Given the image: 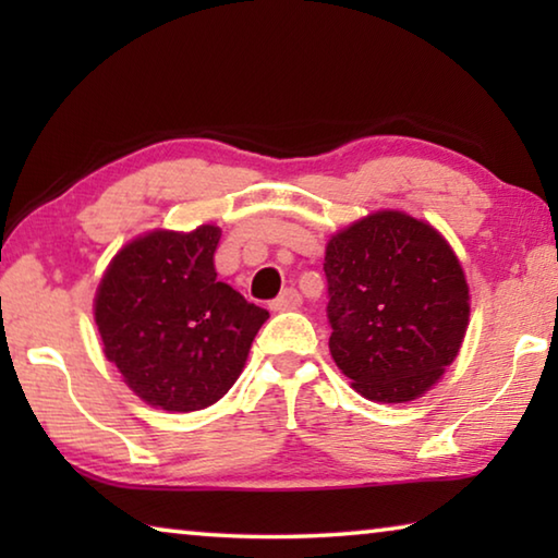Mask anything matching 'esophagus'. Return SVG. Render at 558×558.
Masks as SVG:
<instances>
[{
	"mask_svg": "<svg viewBox=\"0 0 558 558\" xmlns=\"http://www.w3.org/2000/svg\"><path fill=\"white\" fill-rule=\"evenodd\" d=\"M302 305V298L295 288H286L280 292V295L270 302V307L276 310V313H286V310H298Z\"/></svg>",
	"mask_w": 558,
	"mask_h": 558,
	"instance_id": "34e87169",
	"label": "esophagus"
}]
</instances>
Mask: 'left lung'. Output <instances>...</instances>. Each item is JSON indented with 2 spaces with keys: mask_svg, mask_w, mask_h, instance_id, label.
<instances>
[{
  "mask_svg": "<svg viewBox=\"0 0 558 558\" xmlns=\"http://www.w3.org/2000/svg\"><path fill=\"white\" fill-rule=\"evenodd\" d=\"M325 276L329 352L364 399H418L458 356L470 290L430 223L403 211L369 214L329 239Z\"/></svg>",
  "mask_w": 558,
  "mask_h": 558,
  "instance_id": "8db88e82",
  "label": "left lung"
}]
</instances>
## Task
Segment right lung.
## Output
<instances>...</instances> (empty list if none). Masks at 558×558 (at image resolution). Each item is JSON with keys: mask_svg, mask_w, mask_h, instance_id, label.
I'll use <instances>...</instances> for the list:
<instances>
[{"mask_svg": "<svg viewBox=\"0 0 558 558\" xmlns=\"http://www.w3.org/2000/svg\"><path fill=\"white\" fill-rule=\"evenodd\" d=\"M219 226L153 231L128 243L102 276L96 325L102 352L145 403L202 411L243 372L263 310L216 280Z\"/></svg>", "mask_w": 558, "mask_h": 558, "instance_id": "right-lung-1", "label": "right lung"}]
</instances>
